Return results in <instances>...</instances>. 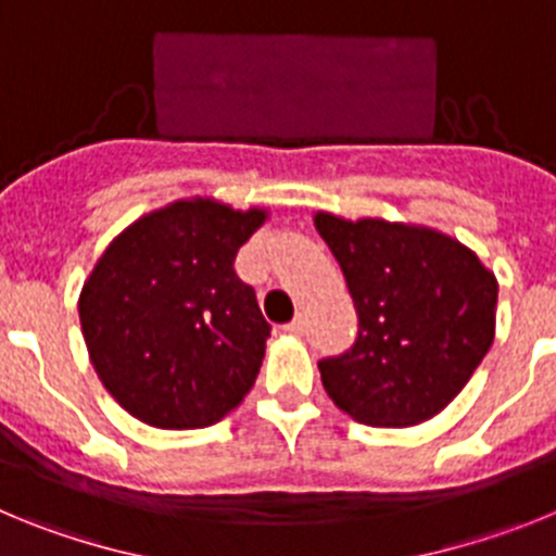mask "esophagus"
<instances>
[{"label": "esophagus", "instance_id": "esophagus-1", "mask_svg": "<svg viewBox=\"0 0 556 556\" xmlns=\"http://www.w3.org/2000/svg\"><path fill=\"white\" fill-rule=\"evenodd\" d=\"M283 331L292 333V337H301V333L306 331V320H303V314H298L292 323H287V326H283Z\"/></svg>", "mask_w": 556, "mask_h": 556}]
</instances>
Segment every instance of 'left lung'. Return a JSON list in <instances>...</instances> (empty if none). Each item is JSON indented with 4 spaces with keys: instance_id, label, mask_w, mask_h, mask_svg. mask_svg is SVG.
I'll return each mask as SVG.
<instances>
[{
    "instance_id": "obj_1",
    "label": "left lung",
    "mask_w": 556,
    "mask_h": 556,
    "mask_svg": "<svg viewBox=\"0 0 556 556\" xmlns=\"http://www.w3.org/2000/svg\"><path fill=\"white\" fill-rule=\"evenodd\" d=\"M314 225L358 314L356 342L320 362L328 397L367 426H415L443 412L493 345L495 275L440 230L326 211Z\"/></svg>"
}]
</instances>
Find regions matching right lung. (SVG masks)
I'll use <instances>...</instances> for the list:
<instances>
[{
    "label": "right lung",
    "instance_id": "1",
    "mask_svg": "<svg viewBox=\"0 0 556 556\" xmlns=\"http://www.w3.org/2000/svg\"><path fill=\"white\" fill-rule=\"evenodd\" d=\"M264 219L178 200L122 230L83 283L91 365L141 424L205 429L255 384L269 323L233 262Z\"/></svg>",
    "mask_w": 556,
    "mask_h": 556
}]
</instances>
